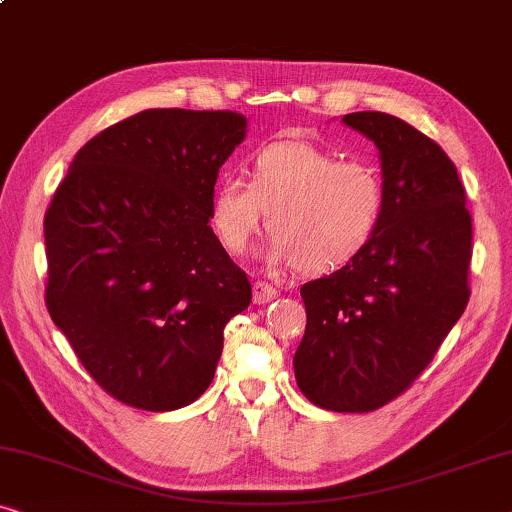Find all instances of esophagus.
Masks as SVG:
<instances>
[{"instance_id":"1","label":"esophagus","mask_w":512,"mask_h":512,"mask_svg":"<svg viewBox=\"0 0 512 512\" xmlns=\"http://www.w3.org/2000/svg\"><path fill=\"white\" fill-rule=\"evenodd\" d=\"M278 297V290L269 283H255V290H253V301L255 304H269Z\"/></svg>"}]
</instances>
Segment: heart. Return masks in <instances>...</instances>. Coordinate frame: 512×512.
Instances as JSON below:
<instances>
[{"instance_id":"1","label":"heart","mask_w":512,"mask_h":512,"mask_svg":"<svg viewBox=\"0 0 512 512\" xmlns=\"http://www.w3.org/2000/svg\"><path fill=\"white\" fill-rule=\"evenodd\" d=\"M385 206L378 164L362 157L338 160L311 141L287 139L257 150L250 181L220 178L211 197V225L227 253L241 255L269 213L266 264L329 273L362 255L378 234Z\"/></svg>"}]
</instances>
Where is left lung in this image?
I'll list each match as a JSON object with an SVG mask.
<instances>
[{
    "instance_id": "left-lung-1",
    "label": "left lung",
    "mask_w": 512,
    "mask_h": 512,
    "mask_svg": "<svg viewBox=\"0 0 512 512\" xmlns=\"http://www.w3.org/2000/svg\"><path fill=\"white\" fill-rule=\"evenodd\" d=\"M343 122L376 143L385 218L362 255L301 287L294 376L315 406L369 413L408 390L462 318L473 229L457 167L436 141L390 113Z\"/></svg>"
}]
</instances>
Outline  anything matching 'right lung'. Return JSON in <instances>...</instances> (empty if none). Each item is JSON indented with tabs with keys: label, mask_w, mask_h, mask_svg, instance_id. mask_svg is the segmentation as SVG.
I'll list each match as a JSON object with an SVG mask.
<instances>
[{
	"label": "right lung",
	"mask_w": 512,
	"mask_h": 512,
	"mask_svg": "<svg viewBox=\"0 0 512 512\" xmlns=\"http://www.w3.org/2000/svg\"><path fill=\"white\" fill-rule=\"evenodd\" d=\"M246 127L232 111H141L85 143L50 201L48 313L127 406L197 401L225 325L253 299L208 225L218 171Z\"/></svg>",
	"instance_id": "obj_1"
}]
</instances>
